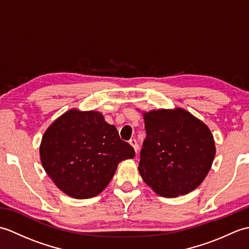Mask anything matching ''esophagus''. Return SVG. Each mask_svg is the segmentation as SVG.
<instances>
[{"label": "esophagus", "instance_id": "1", "mask_svg": "<svg viewBox=\"0 0 249 249\" xmlns=\"http://www.w3.org/2000/svg\"><path fill=\"white\" fill-rule=\"evenodd\" d=\"M129 144L134 147V150H135L136 154H137V152H138V143H137V140L136 139H130Z\"/></svg>", "mask_w": 249, "mask_h": 249}]
</instances>
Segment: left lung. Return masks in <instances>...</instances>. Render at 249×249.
I'll return each instance as SVG.
<instances>
[{
    "label": "left lung",
    "instance_id": "8db88e82",
    "mask_svg": "<svg viewBox=\"0 0 249 249\" xmlns=\"http://www.w3.org/2000/svg\"><path fill=\"white\" fill-rule=\"evenodd\" d=\"M145 140L139 172L162 197H178L197 188L215 157L213 135L203 122L182 108L143 113Z\"/></svg>",
    "mask_w": 249,
    "mask_h": 249
}]
</instances>
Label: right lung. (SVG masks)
Segmentation results:
<instances>
[{"mask_svg":"<svg viewBox=\"0 0 249 249\" xmlns=\"http://www.w3.org/2000/svg\"><path fill=\"white\" fill-rule=\"evenodd\" d=\"M40 160L57 188L75 199L100 194L135 151L97 111L68 110L44 134Z\"/></svg>","mask_w":249,"mask_h":249,"instance_id":"right-lung-1","label":"right lung"}]
</instances>
